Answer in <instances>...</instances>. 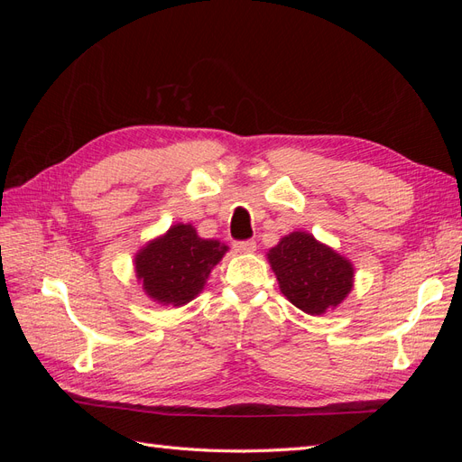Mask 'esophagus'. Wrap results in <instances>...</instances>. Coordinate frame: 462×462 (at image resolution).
<instances>
[{"instance_id":"esophagus-1","label":"esophagus","mask_w":462,"mask_h":462,"mask_svg":"<svg viewBox=\"0 0 462 462\" xmlns=\"http://www.w3.org/2000/svg\"><path fill=\"white\" fill-rule=\"evenodd\" d=\"M235 250L241 254H250L256 250V241H241V243H235Z\"/></svg>"}]
</instances>
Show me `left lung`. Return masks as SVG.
<instances>
[{
  "label": "left lung",
  "mask_w": 462,
  "mask_h": 462,
  "mask_svg": "<svg viewBox=\"0 0 462 462\" xmlns=\"http://www.w3.org/2000/svg\"><path fill=\"white\" fill-rule=\"evenodd\" d=\"M265 256L279 291L304 314L324 316L335 310L355 287L353 262L309 231L282 236Z\"/></svg>",
  "instance_id": "8db88e82"
}]
</instances>
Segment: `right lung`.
<instances>
[{
	"instance_id": "right-lung-1",
	"label": "right lung",
	"mask_w": 462,
	"mask_h": 462,
	"mask_svg": "<svg viewBox=\"0 0 462 462\" xmlns=\"http://www.w3.org/2000/svg\"><path fill=\"white\" fill-rule=\"evenodd\" d=\"M227 250L217 239H202L190 223H175L138 248L134 273L148 299L179 309L200 295Z\"/></svg>"
}]
</instances>
